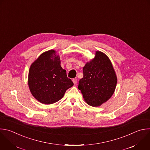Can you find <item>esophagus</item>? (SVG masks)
Instances as JSON below:
<instances>
[{
    "label": "esophagus",
    "instance_id": "1",
    "mask_svg": "<svg viewBox=\"0 0 150 150\" xmlns=\"http://www.w3.org/2000/svg\"><path fill=\"white\" fill-rule=\"evenodd\" d=\"M72 81H73V82H74V84H76V82H77V81H76V79H72Z\"/></svg>",
    "mask_w": 150,
    "mask_h": 150
}]
</instances>
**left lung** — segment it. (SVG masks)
<instances>
[{
  "instance_id": "8db88e82",
  "label": "left lung",
  "mask_w": 150,
  "mask_h": 150,
  "mask_svg": "<svg viewBox=\"0 0 150 150\" xmlns=\"http://www.w3.org/2000/svg\"><path fill=\"white\" fill-rule=\"evenodd\" d=\"M83 75L78 88L88 105L100 106L113 95L117 78L110 59L104 53L96 52L94 59L83 68Z\"/></svg>"
}]
</instances>
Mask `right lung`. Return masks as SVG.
I'll return each instance as SVG.
<instances>
[{"label":"right lung","mask_w":150,"mask_h":150,"mask_svg":"<svg viewBox=\"0 0 150 150\" xmlns=\"http://www.w3.org/2000/svg\"><path fill=\"white\" fill-rule=\"evenodd\" d=\"M60 58L54 50L41 54L31 65L28 85L32 95L44 104H54L74 85L61 66Z\"/></svg>","instance_id":"add662e5"}]
</instances>
